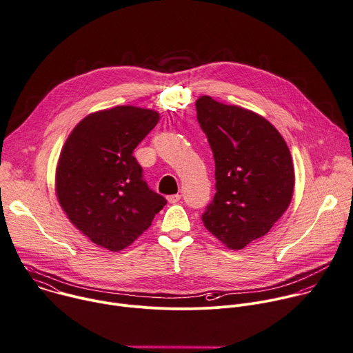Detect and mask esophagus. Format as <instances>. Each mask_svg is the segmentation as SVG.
Segmentation results:
<instances>
[{
	"label": "esophagus",
	"mask_w": 353,
	"mask_h": 353,
	"mask_svg": "<svg viewBox=\"0 0 353 353\" xmlns=\"http://www.w3.org/2000/svg\"><path fill=\"white\" fill-rule=\"evenodd\" d=\"M180 198H181L180 194H173V195L168 196V201H169V203H176L180 201Z\"/></svg>",
	"instance_id": "esophagus-1"
}]
</instances>
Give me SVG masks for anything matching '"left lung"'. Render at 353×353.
I'll return each mask as SVG.
<instances>
[{"mask_svg": "<svg viewBox=\"0 0 353 353\" xmlns=\"http://www.w3.org/2000/svg\"><path fill=\"white\" fill-rule=\"evenodd\" d=\"M196 119L214 159L216 194L203 225L230 250L266 236L290 206L294 165L290 150L265 117L203 95Z\"/></svg>", "mask_w": 353, "mask_h": 353, "instance_id": "left-lung-1", "label": "left lung"}]
</instances>
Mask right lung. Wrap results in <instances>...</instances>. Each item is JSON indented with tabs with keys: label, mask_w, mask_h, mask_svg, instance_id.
<instances>
[{
	"label": "right lung",
	"mask_w": 353,
	"mask_h": 353,
	"mask_svg": "<svg viewBox=\"0 0 353 353\" xmlns=\"http://www.w3.org/2000/svg\"><path fill=\"white\" fill-rule=\"evenodd\" d=\"M159 113L116 106L88 114L68 137L57 168V195L69 220L109 251L130 245L166 199L151 190L133 157Z\"/></svg>",
	"instance_id": "obj_1"
}]
</instances>
